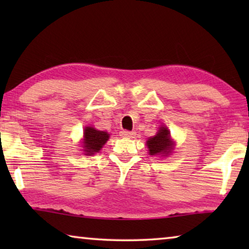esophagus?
<instances>
[{
    "label": "esophagus",
    "instance_id": "obj_1",
    "mask_svg": "<svg viewBox=\"0 0 249 249\" xmlns=\"http://www.w3.org/2000/svg\"><path fill=\"white\" fill-rule=\"evenodd\" d=\"M135 132H130V130H122L121 136L125 138H133L135 136Z\"/></svg>",
    "mask_w": 249,
    "mask_h": 249
}]
</instances>
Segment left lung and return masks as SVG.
<instances>
[{
    "label": "left lung",
    "mask_w": 249,
    "mask_h": 249,
    "mask_svg": "<svg viewBox=\"0 0 249 249\" xmlns=\"http://www.w3.org/2000/svg\"><path fill=\"white\" fill-rule=\"evenodd\" d=\"M147 146L149 149V155H168L174 147V142L170 140V133L168 128L160 127L158 134L154 137H150L147 141Z\"/></svg>",
    "instance_id": "8db88e82"
}]
</instances>
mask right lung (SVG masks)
<instances>
[{"label":"right lung","mask_w":249,"mask_h":249,"mask_svg":"<svg viewBox=\"0 0 249 249\" xmlns=\"http://www.w3.org/2000/svg\"><path fill=\"white\" fill-rule=\"evenodd\" d=\"M108 140V134L103 130H96L93 127H86L84 129L83 148L87 156L93 155L101 150L102 146Z\"/></svg>","instance_id":"right-lung-1"}]
</instances>
